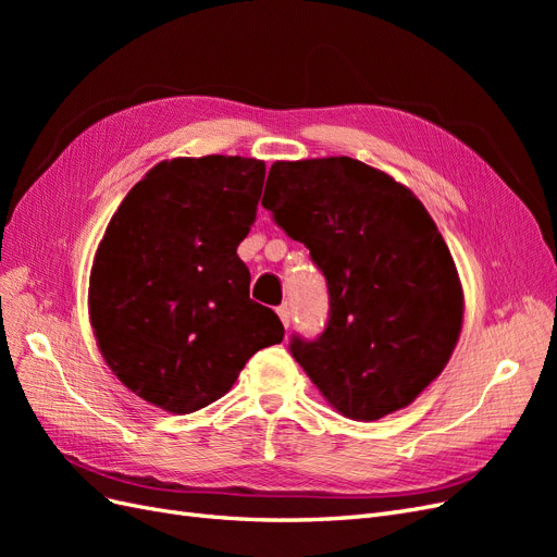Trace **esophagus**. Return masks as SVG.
<instances>
[{"mask_svg":"<svg viewBox=\"0 0 557 557\" xmlns=\"http://www.w3.org/2000/svg\"><path fill=\"white\" fill-rule=\"evenodd\" d=\"M276 313H278V318H281V323H283L285 327H290V307H288V305H281V307L276 309Z\"/></svg>","mask_w":557,"mask_h":557,"instance_id":"obj_1","label":"esophagus"}]
</instances>
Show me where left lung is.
Returning <instances> with one entry per match:
<instances>
[{
    "label": "left lung",
    "instance_id": "left-lung-1",
    "mask_svg": "<svg viewBox=\"0 0 557 557\" xmlns=\"http://www.w3.org/2000/svg\"><path fill=\"white\" fill-rule=\"evenodd\" d=\"M262 207L327 281V323L293 358L352 420L411 404L442 374L462 327V290L425 207L352 158L274 162ZM267 178V183H269Z\"/></svg>",
    "mask_w": 557,
    "mask_h": 557
}]
</instances>
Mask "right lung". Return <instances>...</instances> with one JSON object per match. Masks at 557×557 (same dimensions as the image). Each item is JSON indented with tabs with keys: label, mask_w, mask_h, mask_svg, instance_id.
Instances as JSON below:
<instances>
[{
	"label": "right lung",
	"mask_w": 557,
	"mask_h": 557,
	"mask_svg": "<svg viewBox=\"0 0 557 557\" xmlns=\"http://www.w3.org/2000/svg\"><path fill=\"white\" fill-rule=\"evenodd\" d=\"M264 162H160L117 207L90 274V320L111 372L172 413L223 397L278 315L248 297L237 256L258 213Z\"/></svg>",
	"instance_id": "1"
}]
</instances>
